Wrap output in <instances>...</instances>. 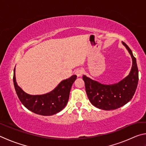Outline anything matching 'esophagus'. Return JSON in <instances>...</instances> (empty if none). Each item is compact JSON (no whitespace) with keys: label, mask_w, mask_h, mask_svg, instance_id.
Wrapping results in <instances>:
<instances>
[{"label":"esophagus","mask_w":146,"mask_h":146,"mask_svg":"<svg viewBox=\"0 0 146 146\" xmlns=\"http://www.w3.org/2000/svg\"><path fill=\"white\" fill-rule=\"evenodd\" d=\"M83 73H84V71L83 70H82V69H78V70H76L75 71V74L77 76H80L82 75Z\"/></svg>","instance_id":"esophagus-1"}]
</instances>
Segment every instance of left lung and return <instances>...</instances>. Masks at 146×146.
Returning <instances> with one entry per match:
<instances>
[{
	"mask_svg": "<svg viewBox=\"0 0 146 146\" xmlns=\"http://www.w3.org/2000/svg\"><path fill=\"white\" fill-rule=\"evenodd\" d=\"M132 58L133 64L129 75L119 82L111 85L102 84L83 75L86 91L89 100L96 108L104 110H113L124 106L132 99L138 82L137 60L132 51L123 42Z\"/></svg>",
	"mask_w": 146,
	"mask_h": 146,
	"instance_id": "left-lung-1",
	"label": "left lung"
}]
</instances>
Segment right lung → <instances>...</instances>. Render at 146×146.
I'll use <instances>...</instances> for the list:
<instances>
[{"label":"right lung","instance_id":"add662e5","mask_svg":"<svg viewBox=\"0 0 146 146\" xmlns=\"http://www.w3.org/2000/svg\"><path fill=\"white\" fill-rule=\"evenodd\" d=\"M76 75L64 80L49 93L40 95L26 93L16 82L15 68L14 69L13 84L17 95L22 104L31 111L43 116H50L60 112L67 104L70 90Z\"/></svg>","mask_w":146,"mask_h":146}]
</instances>
